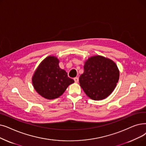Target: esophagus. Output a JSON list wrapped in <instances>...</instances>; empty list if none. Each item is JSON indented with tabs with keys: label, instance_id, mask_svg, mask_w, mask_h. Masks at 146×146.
Returning a JSON list of instances; mask_svg holds the SVG:
<instances>
[{
	"label": "esophagus",
	"instance_id": "obj_1",
	"mask_svg": "<svg viewBox=\"0 0 146 146\" xmlns=\"http://www.w3.org/2000/svg\"><path fill=\"white\" fill-rule=\"evenodd\" d=\"M74 80L76 83H78V82H79V78L78 77H76V78H74Z\"/></svg>",
	"mask_w": 146,
	"mask_h": 146
}]
</instances>
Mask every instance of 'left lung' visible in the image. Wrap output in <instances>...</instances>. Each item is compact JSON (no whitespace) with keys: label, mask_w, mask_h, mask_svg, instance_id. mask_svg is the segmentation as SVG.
<instances>
[{"label":"left lung","mask_w":146,"mask_h":146,"mask_svg":"<svg viewBox=\"0 0 146 146\" xmlns=\"http://www.w3.org/2000/svg\"><path fill=\"white\" fill-rule=\"evenodd\" d=\"M119 78V72L115 63L110 59L97 55L85 62L84 72L80 76L79 83L89 97L100 100L113 92Z\"/></svg>","instance_id":"left-lung-1"}]
</instances>
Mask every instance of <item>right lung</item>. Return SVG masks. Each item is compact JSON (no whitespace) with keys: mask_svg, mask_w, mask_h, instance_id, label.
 Segmentation results:
<instances>
[{"mask_svg":"<svg viewBox=\"0 0 146 146\" xmlns=\"http://www.w3.org/2000/svg\"><path fill=\"white\" fill-rule=\"evenodd\" d=\"M59 60L49 56L43 60L32 78L35 90L48 100L61 96L69 85L74 82L68 77L67 72L59 67Z\"/></svg>","mask_w":146,"mask_h":146,"instance_id":"right-lung-1","label":"right lung"}]
</instances>
